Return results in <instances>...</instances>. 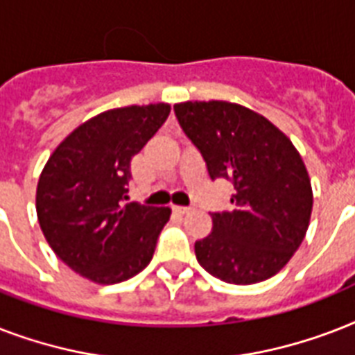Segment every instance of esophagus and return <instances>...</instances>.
<instances>
[{"mask_svg":"<svg viewBox=\"0 0 355 355\" xmlns=\"http://www.w3.org/2000/svg\"><path fill=\"white\" fill-rule=\"evenodd\" d=\"M173 210L177 211V214H189V206H173Z\"/></svg>","mask_w":355,"mask_h":355,"instance_id":"obj_1","label":"esophagus"}]
</instances>
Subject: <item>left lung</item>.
I'll list each match as a JSON object with an SVG mask.
<instances>
[{"label":"left lung","instance_id":"left-lung-1","mask_svg":"<svg viewBox=\"0 0 355 355\" xmlns=\"http://www.w3.org/2000/svg\"><path fill=\"white\" fill-rule=\"evenodd\" d=\"M175 114L211 180L227 178L236 189L232 210L211 214V234L195 241L197 261L236 286L275 276L304 241L313 208L298 150L269 119L236 103L186 101Z\"/></svg>","mask_w":355,"mask_h":355}]
</instances>
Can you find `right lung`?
Wrapping results in <instances>:
<instances>
[{"label":"right lung","instance_id":"1","mask_svg":"<svg viewBox=\"0 0 355 355\" xmlns=\"http://www.w3.org/2000/svg\"><path fill=\"white\" fill-rule=\"evenodd\" d=\"M171 112L167 103L97 114L53 150L36 188V216L69 269L110 286L144 270L169 208L125 202L130 160Z\"/></svg>","mask_w":355,"mask_h":355}]
</instances>
